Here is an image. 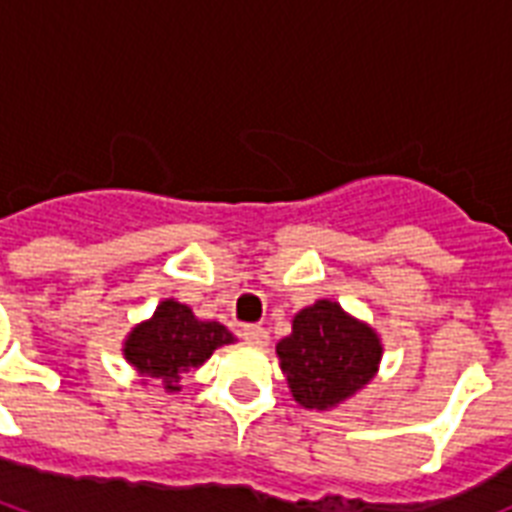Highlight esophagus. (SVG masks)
<instances>
[{
  "mask_svg": "<svg viewBox=\"0 0 512 512\" xmlns=\"http://www.w3.org/2000/svg\"><path fill=\"white\" fill-rule=\"evenodd\" d=\"M241 337L247 342H252V345H268V340H271L263 327H244L241 329Z\"/></svg>",
  "mask_w": 512,
  "mask_h": 512,
  "instance_id": "obj_1",
  "label": "esophagus"
}]
</instances>
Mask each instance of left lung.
<instances>
[{
	"instance_id": "obj_1",
	"label": "left lung",
	"mask_w": 512,
	"mask_h": 512,
	"mask_svg": "<svg viewBox=\"0 0 512 512\" xmlns=\"http://www.w3.org/2000/svg\"><path fill=\"white\" fill-rule=\"evenodd\" d=\"M276 356L297 404L329 412L374 380L382 342L366 321L342 311L340 303L316 300L295 313L292 335L279 340Z\"/></svg>"
}]
</instances>
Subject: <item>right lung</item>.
<instances>
[{"label": "right lung", "instance_id": "add662e5", "mask_svg": "<svg viewBox=\"0 0 512 512\" xmlns=\"http://www.w3.org/2000/svg\"><path fill=\"white\" fill-rule=\"evenodd\" d=\"M233 340L220 321L196 319L188 305L167 297L151 319L127 332L122 353L143 380H159L167 393H177L183 374L199 369L217 348Z\"/></svg>", "mask_w": 512, "mask_h": 512}]
</instances>
